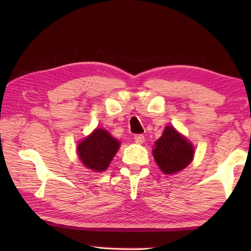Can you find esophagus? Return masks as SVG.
I'll return each instance as SVG.
<instances>
[{"label": "esophagus", "mask_w": 251, "mask_h": 251, "mask_svg": "<svg viewBox=\"0 0 251 251\" xmlns=\"http://www.w3.org/2000/svg\"><path fill=\"white\" fill-rule=\"evenodd\" d=\"M134 139L137 144H143L144 142H145V137H144V135H135Z\"/></svg>", "instance_id": "obj_1"}]
</instances>
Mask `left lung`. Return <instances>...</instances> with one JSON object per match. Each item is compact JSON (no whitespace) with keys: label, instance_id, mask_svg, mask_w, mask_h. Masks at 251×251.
<instances>
[{"label":"left lung","instance_id":"8db88e82","mask_svg":"<svg viewBox=\"0 0 251 251\" xmlns=\"http://www.w3.org/2000/svg\"><path fill=\"white\" fill-rule=\"evenodd\" d=\"M194 146L173 126H166L155 143L152 155L160 171L166 175L182 171L192 163Z\"/></svg>","mask_w":251,"mask_h":251}]
</instances>
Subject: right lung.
Returning <instances> with one entry per match:
<instances>
[{"mask_svg": "<svg viewBox=\"0 0 251 251\" xmlns=\"http://www.w3.org/2000/svg\"><path fill=\"white\" fill-rule=\"evenodd\" d=\"M120 148V142L107 130L96 128L77 145V154L85 167L96 173L104 172Z\"/></svg>", "mask_w": 251, "mask_h": 251, "instance_id": "right-lung-1", "label": "right lung"}]
</instances>
